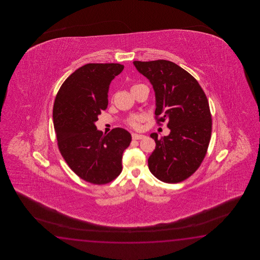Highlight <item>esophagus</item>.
<instances>
[{"label":"esophagus","instance_id":"obj_1","mask_svg":"<svg viewBox=\"0 0 260 260\" xmlns=\"http://www.w3.org/2000/svg\"><path fill=\"white\" fill-rule=\"evenodd\" d=\"M132 138L135 140H138V139H142V138H145V136L144 135H138V134H132Z\"/></svg>","mask_w":260,"mask_h":260}]
</instances>
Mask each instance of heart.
I'll return each mask as SVG.
<instances>
[{"label":"heart","instance_id":"heart-1","mask_svg":"<svg viewBox=\"0 0 260 260\" xmlns=\"http://www.w3.org/2000/svg\"><path fill=\"white\" fill-rule=\"evenodd\" d=\"M134 86H137V85H134ZM141 121H142V117L139 116V115H135V116L130 117L127 120V122L128 124L131 125L132 127L138 128L139 126V122Z\"/></svg>","mask_w":260,"mask_h":260}]
</instances>
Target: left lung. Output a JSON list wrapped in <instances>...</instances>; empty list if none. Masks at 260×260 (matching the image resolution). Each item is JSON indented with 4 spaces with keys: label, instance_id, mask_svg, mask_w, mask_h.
Masks as SVG:
<instances>
[{
    "label": "left lung",
    "instance_id": "obj_1",
    "mask_svg": "<svg viewBox=\"0 0 260 260\" xmlns=\"http://www.w3.org/2000/svg\"><path fill=\"white\" fill-rule=\"evenodd\" d=\"M154 90L158 121H167L170 134L158 138L149 157V171L159 180L178 183L196 171L205 159L212 132L208 100L196 79L168 60L134 61ZM160 116L158 119L157 116Z\"/></svg>",
    "mask_w": 260,
    "mask_h": 260
}]
</instances>
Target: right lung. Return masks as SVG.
Segmentation results:
<instances>
[{"instance_id":"obj_1","label":"right lung","mask_w":260,"mask_h":260,"mask_svg":"<svg viewBox=\"0 0 260 260\" xmlns=\"http://www.w3.org/2000/svg\"><path fill=\"white\" fill-rule=\"evenodd\" d=\"M123 68L86 64L67 78L55 96L53 120L59 151L72 171L92 184H107L121 174L122 153L132 140L123 128L104 135L94 124L108 107L111 81Z\"/></svg>"}]
</instances>
